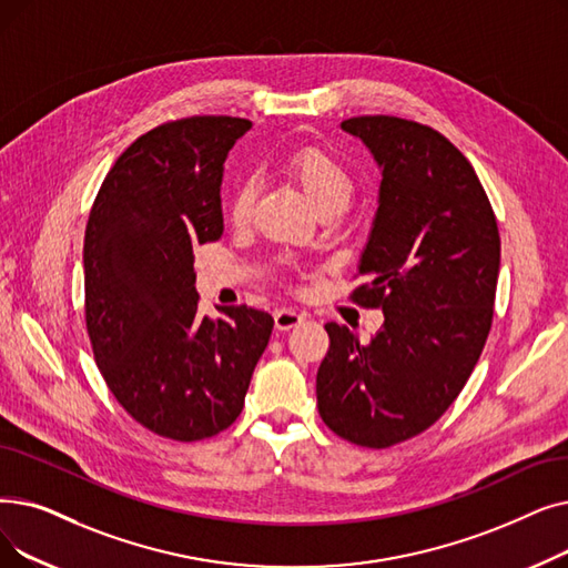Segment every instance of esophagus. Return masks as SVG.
I'll list each match as a JSON object with an SVG mask.
<instances>
[{
	"instance_id": "esophagus-1",
	"label": "esophagus",
	"mask_w": 568,
	"mask_h": 568,
	"mask_svg": "<svg viewBox=\"0 0 568 568\" xmlns=\"http://www.w3.org/2000/svg\"><path fill=\"white\" fill-rule=\"evenodd\" d=\"M274 320H276V327H278V329L287 332V329H292V327L302 325L304 320H306V315H304L302 311H297V308H281V311L274 313Z\"/></svg>"
}]
</instances>
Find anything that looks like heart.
I'll return each mask as SVG.
<instances>
[{"label": "heart", "instance_id": "obj_1", "mask_svg": "<svg viewBox=\"0 0 568 568\" xmlns=\"http://www.w3.org/2000/svg\"><path fill=\"white\" fill-rule=\"evenodd\" d=\"M285 169L300 183V187L306 192V196L320 213H338L348 206L355 190V179L351 169L329 148L317 143L302 145L294 153H290V158L285 160ZM253 204L255 183L251 179H243L236 185L230 204V215L234 223H245L253 213Z\"/></svg>", "mask_w": 568, "mask_h": 568}]
</instances>
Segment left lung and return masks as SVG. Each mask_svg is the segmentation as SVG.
I'll return each mask as SVG.
<instances>
[{
	"instance_id": "1",
	"label": "left lung",
	"mask_w": 568,
	"mask_h": 568,
	"mask_svg": "<svg viewBox=\"0 0 568 568\" xmlns=\"http://www.w3.org/2000/svg\"><path fill=\"white\" fill-rule=\"evenodd\" d=\"M383 171L378 211L351 300L383 308L368 343L327 323L315 392L323 423L364 448H389L450 408L485 348L501 241L476 171L440 132L394 115L341 122Z\"/></svg>"
}]
</instances>
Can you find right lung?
<instances>
[{"label": "right lung", "instance_id": "obj_1", "mask_svg": "<svg viewBox=\"0 0 568 568\" xmlns=\"http://www.w3.org/2000/svg\"><path fill=\"white\" fill-rule=\"evenodd\" d=\"M253 128L192 115L141 134L90 209L85 327L118 404L171 440L227 429L243 408L274 317L251 306L200 315L196 243L223 236L220 183L230 148Z\"/></svg>", "mask_w": 568, "mask_h": 568}]
</instances>
